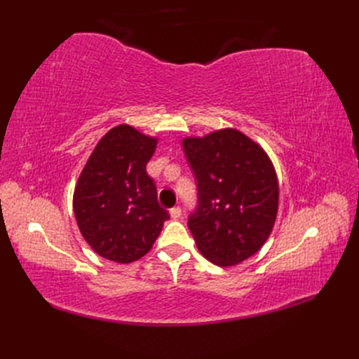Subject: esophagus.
<instances>
[{
  "instance_id": "1",
  "label": "esophagus",
  "mask_w": 359,
  "mask_h": 359,
  "mask_svg": "<svg viewBox=\"0 0 359 359\" xmlns=\"http://www.w3.org/2000/svg\"><path fill=\"white\" fill-rule=\"evenodd\" d=\"M169 214H170V217H172L173 220H177V219H180V217H181V208H180V206H173V208L169 210Z\"/></svg>"
}]
</instances>
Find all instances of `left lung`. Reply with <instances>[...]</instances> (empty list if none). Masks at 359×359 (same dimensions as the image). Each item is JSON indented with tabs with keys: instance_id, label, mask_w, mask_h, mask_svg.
Returning <instances> with one entry per match:
<instances>
[{
	"instance_id": "1",
	"label": "left lung",
	"mask_w": 359,
	"mask_h": 359,
	"mask_svg": "<svg viewBox=\"0 0 359 359\" xmlns=\"http://www.w3.org/2000/svg\"><path fill=\"white\" fill-rule=\"evenodd\" d=\"M196 178L189 229L199 252L220 266L243 262L265 244L278 210L273 163L253 140L226 128L182 140Z\"/></svg>"
}]
</instances>
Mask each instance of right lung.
<instances>
[{
    "instance_id": "obj_1",
    "label": "right lung",
    "mask_w": 359,
    "mask_h": 359,
    "mask_svg": "<svg viewBox=\"0 0 359 359\" xmlns=\"http://www.w3.org/2000/svg\"><path fill=\"white\" fill-rule=\"evenodd\" d=\"M156 139L130 126L109 130L94 148L74 189L73 210L85 241L118 264L145 256L169 214L148 177Z\"/></svg>"
}]
</instances>
